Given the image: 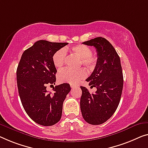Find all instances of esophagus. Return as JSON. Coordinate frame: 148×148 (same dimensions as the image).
<instances>
[{"label":"esophagus","instance_id":"esophagus-1","mask_svg":"<svg viewBox=\"0 0 148 148\" xmlns=\"http://www.w3.org/2000/svg\"><path fill=\"white\" fill-rule=\"evenodd\" d=\"M70 86H71L72 88H76V87L78 86L74 85V84H70Z\"/></svg>","mask_w":148,"mask_h":148}]
</instances>
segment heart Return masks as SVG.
<instances>
[{"instance_id":"1","label":"heart","mask_w":148,"mask_h":148,"mask_svg":"<svg viewBox=\"0 0 148 148\" xmlns=\"http://www.w3.org/2000/svg\"><path fill=\"white\" fill-rule=\"evenodd\" d=\"M72 54L80 58V65L83 66L89 70H92L96 67L98 58L96 55L92 54V49L89 46L84 45L73 46L70 49ZM66 49H60L54 52L52 56V62L54 66L60 69L64 65L66 61ZM86 73L83 68L77 70L64 69L59 72L58 79L62 83H69L76 84L85 78Z\"/></svg>"}]
</instances>
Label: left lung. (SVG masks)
<instances>
[{
	"label": "left lung",
	"mask_w": 148,
	"mask_h": 148,
	"mask_svg": "<svg viewBox=\"0 0 148 148\" xmlns=\"http://www.w3.org/2000/svg\"><path fill=\"white\" fill-rule=\"evenodd\" d=\"M84 45L94 46L98 62L93 72L86 80L96 92L90 94L86 87L80 86V110L83 118L92 125H100L111 118L120 103L123 78L120 58L109 41L97 37Z\"/></svg>",
	"instance_id": "8db88e82"
}]
</instances>
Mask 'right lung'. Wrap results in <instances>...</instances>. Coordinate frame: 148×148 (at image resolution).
Instances as JSON below:
<instances>
[{"mask_svg": "<svg viewBox=\"0 0 148 148\" xmlns=\"http://www.w3.org/2000/svg\"><path fill=\"white\" fill-rule=\"evenodd\" d=\"M66 42H51L40 40L26 50L16 70V80L22 104L26 114L40 125L50 126L61 119L62 106L71 88L64 83L48 92L47 84H55L56 68L52 62L55 52Z\"/></svg>", "mask_w": 148, "mask_h": 148, "instance_id": "right-lung-1", "label": "right lung"}]
</instances>
